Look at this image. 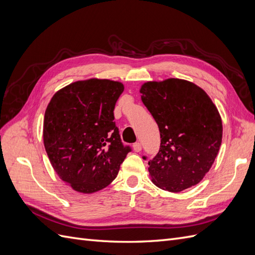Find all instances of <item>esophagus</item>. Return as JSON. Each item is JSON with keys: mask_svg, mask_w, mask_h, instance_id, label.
Masks as SVG:
<instances>
[{"mask_svg": "<svg viewBox=\"0 0 255 255\" xmlns=\"http://www.w3.org/2000/svg\"><path fill=\"white\" fill-rule=\"evenodd\" d=\"M133 149H134L135 152H140L141 149H142V145H141L140 142H135L133 144Z\"/></svg>", "mask_w": 255, "mask_h": 255, "instance_id": "obj_1", "label": "esophagus"}]
</instances>
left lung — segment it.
Returning a JSON list of instances; mask_svg holds the SVG:
<instances>
[{
	"label": "left lung",
	"mask_w": 255,
	"mask_h": 255,
	"mask_svg": "<svg viewBox=\"0 0 255 255\" xmlns=\"http://www.w3.org/2000/svg\"><path fill=\"white\" fill-rule=\"evenodd\" d=\"M140 94L160 134L159 150L148 161L153 183L171 192L194 186L210 170L220 148L217 107L203 89L180 79L148 82Z\"/></svg>",
	"instance_id": "8db88e82"
}]
</instances>
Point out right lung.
Here are the masks:
<instances>
[{"label": "right lung", "mask_w": 255, "mask_h": 255, "mask_svg": "<svg viewBox=\"0 0 255 255\" xmlns=\"http://www.w3.org/2000/svg\"><path fill=\"white\" fill-rule=\"evenodd\" d=\"M123 90L119 82L79 81L57 91L47 107L45 151L58 176L76 191L91 194L106 187L132 151L114 121Z\"/></svg>", "instance_id": "add662e5"}]
</instances>
